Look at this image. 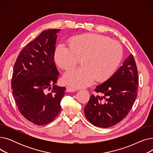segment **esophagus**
Wrapping results in <instances>:
<instances>
[{"label":"esophagus","mask_w":153,"mask_h":153,"mask_svg":"<svg viewBox=\"0 0 153 153\" xmlns=\"http://www.w3.org/2000/svg\"><path fill=\"white\" fill-rule=\"evenodd\" d=\"M77 90L74 89V88H72L71 87L69 86H67L66 87V91L68 92H76Z\"/></svg>","instance_id":"obj_1"}]
</instances>
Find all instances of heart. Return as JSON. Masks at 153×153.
<instances>
[{
    "instance_id": "b5f03b06",
    "label": "heart",
    "mask_w": 153,
    "mask_h": 153,
    "mask_svg": "<svg viewBox=\"0 0 153 153\" xmlns=\"http://www.w3.org/2000/svg\"><path fill=\"white\" fill-rule=\"evenodd\" d=\"M69 48L59 45L54 58L61 69L75 67L81 59L82 67L69 71L62 77L64 83L79 89L90 85L94 81L103 82L113 75L123 57L119 43L98 34H84L71 38Z\"/></svg>"
}]
</instances>
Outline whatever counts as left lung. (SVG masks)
<instances>
[{
    "mask_svg": "<svg viewBox=\"0 0 153 153\" xmlns=\"http://www.w3.org/2000/svg\"><path fill=\"white\" fill-rule=\"evenodd\" d=\"M138 69L132 54L105 82L96 87L84 108L87 119L94 125L108 128L120 122L131 110L137 97Z\"/></svg>",
    "mask_w": 153,
    "mask_h": 153,
    "instance_id": "left-lung-1",
    "label": "left lung"
}]
</instances>
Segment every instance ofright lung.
Segmentation results:
<instances>
[{"label":"right lung","instance_id":"right-lung-1","mask_svg":"<svg viewBox=\"0 0 153 153\" xmlns=\"http://www.w3.org/2000/svg\"><path fill=\"white\" fill-rule=\"evenodd\" d=\"M59 31L42 32L23 48L14 64L11 85L15 103L21 114L37 125L49 123L58 115L65 94V87L55 85L59 72L54 55Z\"/></svg>","mask_w":153,"mask_h":153}]
</instances>
